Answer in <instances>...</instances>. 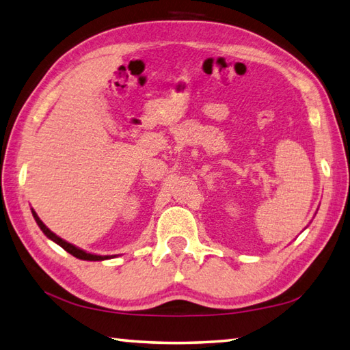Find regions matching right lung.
Instances as JSON below:
<instances>
[{"label":"right lung","instance_id":"1","mask_svg":"<svg viewBox=\"0 0 350 350\" xmlns=\"http://www.w3.org/2000/svg\"><path fill=\"white\" fill-rule=\"evenodd\" d=\"M31 213H33V217H34V220H36V224L39 225V228L42 231H44V234L46 235L48 239H51L53 241H55L57 245L59 246H62L63 249H65L66 252H69L70 255H74V256H77V258H80V260H88V261H103V260H110V258H115L116 255H95V254H89V252H85V251H83V249H80V247H77V246H74V245H70V243H68L66 240H63V239H60L59 235H55L51 230H49V228H46V225L42 222V220L39 219V216L36 215V211L31 208Z\"/></svg>","mask_w":350,"mask_h":350}]
</instances>
